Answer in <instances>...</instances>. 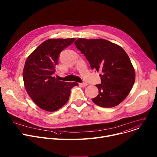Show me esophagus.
Segmentation results:
<instances>
[{
    "mask_svg": "<svg viewBox=\"0 0 157 157\" xmlns=\"http://www.w3.org/2000/svg\"><path fill=\"white\" fill-rule=\"evenodd\" d=\"M79 86H81V87L85 88V87H86V86H87V83H86V82H82V83H79Z\"/></svg>",
    "mask_w": 157,
    "mask_h": 157,
    "instance_id": "34e87169",
    "label": "esophagus"
}]
</instances>
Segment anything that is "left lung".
I'll return each instance as SVG.
<instances>
[{"label": "left lung", "instance_id": "8db88e82", "mask_svg": "<svg viewBox=\"0 0 157 157\" xmlns=\"http://www.w3.org/2000/svg\"><path fill=\"white\" fill-rule=\"evenodd\" d=\"M76 48L84 54L92 69L101 71L98 95L92 101L101 107H113L129 93L135 81L131 60L120 46L104 39L78 38Z\"/></svg>", "mask_w": 157, "mask_h": 157}]
</instances>
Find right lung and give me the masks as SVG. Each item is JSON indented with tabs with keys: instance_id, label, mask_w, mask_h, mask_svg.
<instances>
[{
	"instance_id": "1",
	"label": "right lung",
	"mask_w": 157,
	"mask_h": 157,
	"mask_svg": "<svg viewBox=\"0 0 157 157\" xmlns=\"http://www.w3.org/2000/svg\"><path fill=\"white\" fill-rule=\"evenodd\" d=\"M75 38L48 39L27 58L23 72L26 90L41 109L56 111L67 102L71 90L78 82L59 81L53 77L60 52Z\"/></svg>"
}]
</instances>
